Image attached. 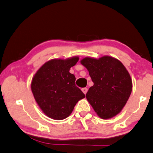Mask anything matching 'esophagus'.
Segmentation results:
<instances>
[{
    "instance_id": "obj_1",
    "label": "esophagus",
    "mask_w": 153,
    "mask_h": 153,
    "mask_svg": "<svg viewBox=\"0 0 153 153\" xmlns=\"http://www.w3.org/2000/svg\"><path fill=\"white\" fill-rule=\"evenodd\" d=\"M82 91L83 92V93H84L85 94H86V93H87V91H88V89H87V88H82Z\"/></svg>"
}]
</instances>
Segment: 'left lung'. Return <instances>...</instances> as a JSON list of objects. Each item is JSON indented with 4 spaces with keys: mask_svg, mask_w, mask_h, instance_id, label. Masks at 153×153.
Instances as JSON below:
<instances>
[{
    "mask_svg": "<svg viewBox=\"0 0 153 153\" xmlns=\"http://www.w3.org/2000/svg\"><path fill=\"white\" fill-rule=\"evenodd\" d=\"M80 63L87 69L94 85L86 99L98 116L108 119L122 111L131 94L130 74L123 63L110 56L99 59L85 57Z\"/></svg>",
    "mask_w": 153,
    "mask_h": 153,
    "instance_id": "8db88e82",
    "label": "left lung"
}]
</instances>
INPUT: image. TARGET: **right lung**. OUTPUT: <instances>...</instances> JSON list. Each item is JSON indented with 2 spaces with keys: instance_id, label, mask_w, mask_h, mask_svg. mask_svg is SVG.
Masks as SVG:
<instances>
[{
  "instance_id": "right-lung-1",
  "label": "right lung",
  "mask_w": 153,
  "mask_h": 153,
  "mask_svg": "<svg viewBox=\"0 0 153 153\" xmlns=\"http://www.w3.org/2000/svg\"><path fill=\"white\" fill-rule=\"evenodd\" d=\"M79 58L52 59L45 62L34 74L31 91L40 108L54 120H63L73 112L85 94L75 85L76 78L69 73Z\"/></svg>"
}]
</instances>
